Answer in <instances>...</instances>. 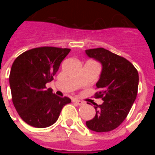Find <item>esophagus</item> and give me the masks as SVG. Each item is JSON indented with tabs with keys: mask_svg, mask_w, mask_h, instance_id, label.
I'll return each instance as SVG.
<instances>
[{
	"mask_svg": "<svg viewBox=\"0 0 155 155\" xmlns=\"http://www.w3.org/2000/svg\"><path fill=\"white\" fill-rule=\"evenodd\" d=\"M73 102L74 103H75V104H77L78 105H82V104H84V102H83V101H79V100H76V99H73Z\"/></svg>",
	"mask_w": 155,
	"mask_h": 155,
	"instance_id": "obj_1",
	"label": "esophagus"
}]
</instances>
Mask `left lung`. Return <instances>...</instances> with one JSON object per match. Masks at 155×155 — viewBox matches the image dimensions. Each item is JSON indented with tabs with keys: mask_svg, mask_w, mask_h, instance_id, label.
Here are the masks:
<instances>
[{
	"mask_svg": "<svg viewBox=\"0 0 155 155\" xmlns=\"http://www.w3.org/2000/svg\"><path fill=\"white\" fill-rule=\"evenodd\" d=\"M85 54L102 65L95 96L104 101L102 104H94L95 116L85 124L92 131L109 132L120 126L129 114L136 99L139 74L125 58L104 48L85 50Z\"/></svg>",
	"mask_w": 155,
	"mask_h": 155,
	"instance_id": "obj_1",
	"label": "left lung"
}]
</instances>
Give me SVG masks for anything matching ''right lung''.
<instances>
[{"mask_svg":"<svg viewBox=\"0 0 155 155\" xmlns=\"http://www.w3.org/2000/svg\"><path fill=\"white\" fill-rule=\"evenodd\" d=\"M71 51L51 46L34 48L20 54L12 64L9 82L12 102L20 117L35 128H45L56 122L62 108L71 103L47 89L61 61Z\"/></svg>","mask_w":155,"mask_h":155,"instance_id":"add662e5","label":"right lung"}]
</instances>
